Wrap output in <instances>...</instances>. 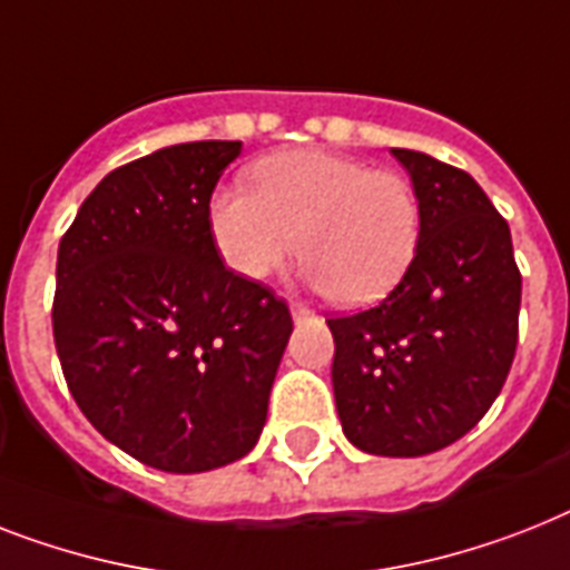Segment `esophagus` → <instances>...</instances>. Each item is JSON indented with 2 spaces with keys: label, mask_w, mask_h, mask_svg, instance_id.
Returning a JSON list of instances; mask_svg holds the SVG:
<instances>
[{
  "label": "esophagus",
  "mask_w": 570,
  "mask_h": 570,
  "mask_svg": "<svg viewBox=\"0 0 570 570\" xmlns=\"http://www.w3.org/2000/svg\"><path fill=\"white\" fill-rule=\"evenodd\" d=\"M289 313H293L295 322H304V318L313 316V309L304 307V304H298V301H293V304H289Z\"/></svg>",
  "instance_id": "34e87169"
}]
</instances>
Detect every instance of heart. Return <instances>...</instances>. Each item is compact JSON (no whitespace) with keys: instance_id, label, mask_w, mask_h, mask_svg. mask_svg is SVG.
Returning a JSON list of instances; mask_svg holds the SVG:
<instances>
[{"instance_id":"b5f03b06","label":"heart","mask_w":570,"mask_h":570,"mask_svg":"<svg viewBox=\"0 0 570 570\" xmlns=\"http://www.w3.org/2000/svg\"><path fill=\"white\" fill-rule=\"evenodd\" d=\"M207 219L237 275L263 281L298 245L304 277L342 307L392 293L421 243V202L410 178L325 149L263 157L252 189L213 193Z\"/></svg>"}]
</instances>
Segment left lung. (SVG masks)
<instances>
[{
	"label": "left lung",
	"mask_w": 570,
	"mask_h": 570,
	"mask_svg": "<svg viewBox=\"0 0 570 570\" xmlns=\"http://www.w3.org/2000/svg\"><path fill=\"white\" fill-rule=\"evenodd\" d=\"M421 202V243L381 304L327 318L342 433L374 456H424L465 436L501 395L518 345L510 225L469 173L392 149Z\"/></svg>",
	"instance_id": "8db88e82"
}]
</instances>
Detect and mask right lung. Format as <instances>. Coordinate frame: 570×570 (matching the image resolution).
<instances>
[{
  "label": "right lung",
  "mask_w": 570,
  "mask_h": 570,
  "mask_svg": "<svg viewBox=\"0 0 570 570\" xmlns=\"http://www.w3.org/2000/svg\"><path fill=\"white\" fill-rule=\"evenodd\" d=\"M239 140L180 142L99 180L60 239V368L101 436L169 474L257 445L293 333L286 301L222 263L207 207Z\"/></svg>",
  "instance_id": "right-lung-1"
}]
</instances>
